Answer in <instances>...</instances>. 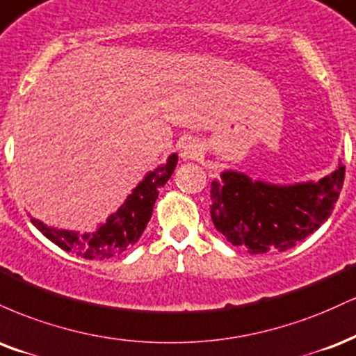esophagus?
Masks as SVG:
<instances>
[{"mask_svg": "<svg viewBox=\"0 0 356 356\" xmlns=\"http://www.w3.org/2000/svg\"><path fill=\"white\" fill-rule=\"evenodd\" d=\"M179 154H181L183 160H195V158H198L202 154V148H200V145L195 140H188L181 145Z\"/></svg>", "mask_w": 356, "mask_h": 356, "instance_id": "obj_1", "label": "esophagus"}]
</instances>
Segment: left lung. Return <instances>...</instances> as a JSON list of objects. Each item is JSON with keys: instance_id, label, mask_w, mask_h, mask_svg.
<instances>
[{"instance_id": "obj_1", "label": "left lung", "mask_w": 356, "mask_h": 356, "mask_svg": "<svg viewBox=\"0 0 356 356\" xmlns=\"http://www.w3.org/2000/svg\"><path fill=\"white\" fill-rule=\"evenodd\" d=\"M343 178L341 160L333 173L318 181L291 185L225 170L220 179L211 181L213 225L233 246H245L252 254L285 252L330 218Z\"/></svg>"}]
</instances>
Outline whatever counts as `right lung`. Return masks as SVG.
I'll return each instance as SVG.
<instances>
[{"label": "right lung", "mask_w": 356, "mask_h": 356, "mask_svg": "<svg viewBox=\"0 0 356 356\" xmlns=\"http://www.w3.org/2000/svg\"><path fill=\"white\" fill-rule=\"evenodd\" d=\"M178 154H170L165 165L148 171L131 193L127 196L123 204L108 216L96 232H73V229L54 228L44 225L41 220L31 218V223L43 235L60 246L65 252L74 253L86 260H108L118 257L140 240L146 223L152 218L154 202L160 188L166 185L177 168Z\"/></svg>", "instance_id": "right-lung-1"}]
</instances>
